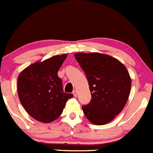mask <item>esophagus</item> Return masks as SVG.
<instances>
[{"label":"esophagus","mask_w":153,"mask_h":153,"mask_svg":"<svg viewBox=\"0 0 153 153\" xmlns=\"http://www.w3.org/2000/svg\"><path fill=\"white\" fill-rule=\"evenodd\" d=\"M73 94H74V96L75 97H77V91H76V90H74V91H73Z\"/></svg>","instance_id":"obj_1"}]
</instances>
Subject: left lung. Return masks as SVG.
<instances>
[{
  "mask_svg": "<svg viewBox=\"0 0 153 153\" xmlns=\"http://www.w3.org/2000/svg\"><path fill=\"white\" fill-rule=\"evenodd\" d=\"M75 58L85 74L91 94L89 104L82 107L94 124L111 122L123 110L131 88V79L120 61L105 53H76Z\"/></svg>",
  "mask_w": 153,
  "mask_h": 153,
  "instance_id": "obj_1",
  "label": "left lung"
}]
</instances>
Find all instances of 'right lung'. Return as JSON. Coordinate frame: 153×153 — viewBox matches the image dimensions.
I'll return each mask as SVG.
<instances>
[{"label": "right lung", "instance_id": "right-lung-1", "mask_svg": "<svg viewBox=\"0 0 153 153\" xmlns=\"http://www.w3.org/2000/svg\"><path fill=\"white\" fill-rule=\"evenodd\" d=\"M67 54L56 55L42 62L28 66L19 74L18 94L26 111L36 120L48 123L57 119L63 111L72 94L63 91L59 68Z\"/></svg>", "mask_w": 153, "mask_h": 153}]
</instances>
